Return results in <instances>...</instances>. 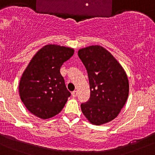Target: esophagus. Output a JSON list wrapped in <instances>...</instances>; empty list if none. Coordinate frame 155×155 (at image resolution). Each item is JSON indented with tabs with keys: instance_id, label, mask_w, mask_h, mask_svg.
Segmentation results:
<instances>
[{
	"instance_id": "1",
	"label": "esophagus",
	"mask_w": 155,
	"mask_h": 155,
	"mask_svg": "<svg viewBox=\"0 0 155 155\" xmlns=\"http://www.w3.org/2000/svg\"><path fill=\"white\" fill-rule=\"evenodd\" d=\"M71 95H72L74 98H75V97H77L78 95V92L77 91H73L72 92H71Z\"/></svg>"
}]
</instances>
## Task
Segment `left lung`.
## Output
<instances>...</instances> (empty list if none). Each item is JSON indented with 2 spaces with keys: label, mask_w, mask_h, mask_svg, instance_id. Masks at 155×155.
<instances>
[{
  "label": "left lung",
  "mask_w": 155,
  "mask_h": 155,
  "mask_svg": "<svg viewBox=\"0 0 155 155\" xmlns=\"http://www.w3.org/2000/svg\"><path fill=\"white\" fill-rule=\"evenodd\" d=\"M78 54L87 71L90 87V98L81 104V110L93 125L110 122L120 113L128 97L125 70L100 45L81 48Z\"/></svg>",
  "instance_id": "1"
}]
</instances>
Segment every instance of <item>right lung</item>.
<instances>
[{"label": "right lung", "instance_id": "add662e5", "mask_svg": "<svg viewBox=\"0 0 155 155\" xmlns=\"http://www.w3.org/2000/svg\"><path fill=\"white\" fill-rule=\"evenodd\" d=\"M74 49L47 45L32 58L19 83L21 99L33 115L46 119L58 114L71 95L60 74V67Z\"/></svg>", "mask_w": 155, "mask_h": 155}]
</instances>
